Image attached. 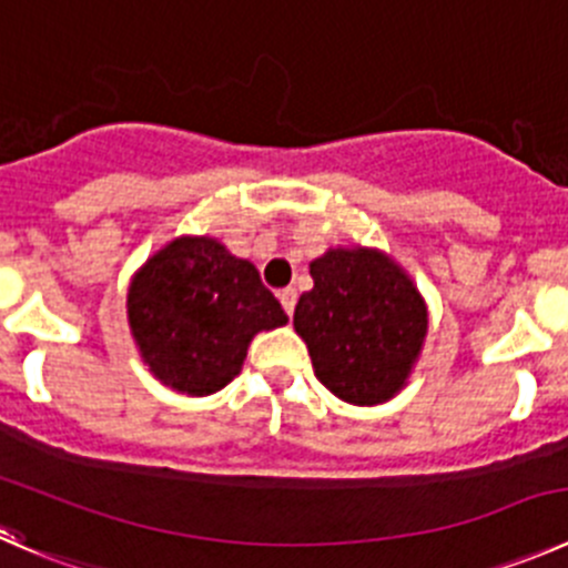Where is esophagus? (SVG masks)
I'll list each match as a JSON object with an SVG mask.
<instances>
[{
  "instance_id": "obj_1",
  "label": "esophagus",
  "mask_w": 568,
  "mask_h": 568,
  "mask_svg": "<svg viewBox=\"0 0 568 568\" xmlns=\"http://www.w3.org/2000/svg\"><path fill=\"white\" fill-rule=\"evenodd\" d=\"M280 305H283V311L288 313V316H294V305H296V291L294 288H283L280 291Z\"/></svg>"
}]
</instances>
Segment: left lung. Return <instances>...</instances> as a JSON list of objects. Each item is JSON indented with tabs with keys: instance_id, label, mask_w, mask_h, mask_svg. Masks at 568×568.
<instances>
[{
	"instance_id": "1",
	"label": "left lung",
	"mask_w": 568,
	"mask_h": 568,
	"mask_svg": "<svg viewBox=\"0 0 568 568\" xmlns=\"http://www.w3.org/2000/svg\"><path fill=\"white\" fill-rule=\"evenodd\" d=\"M313 288L296 302L294 329L324 388L349 405L399 394L427 335V305L388 255L338 246L311 263Z\"/></svg>"
}]
</instances>
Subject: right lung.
I'll list each match as a JSON object with an SVG mask.
<instances>
[{
    "label": "right lung",
    "instance_id": "add662e5",
    "mask_svg": "<svg viewBox=\"0 0 568 568\" xmlns=\"http://www.w3.org/2000/svg\"><path fill=\"white\" fill-rule=\"evenodd\" d=\"M126 322L150 372L189 396L222 390L261 329L288 322L261 274L211 235H183L138 268Z\"/></svg>",
    "mask_w": 568,
    "mask_h": 568
}]
</instances>
